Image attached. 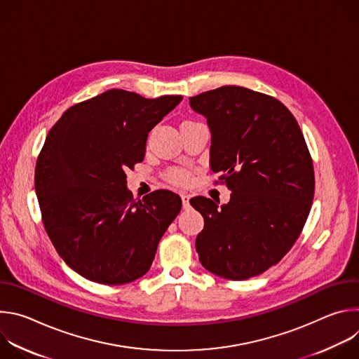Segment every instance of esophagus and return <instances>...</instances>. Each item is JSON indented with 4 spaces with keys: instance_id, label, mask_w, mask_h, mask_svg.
I'll list each match as a JSON object with an SVG mask.
<instances>
[{
    "instance_id": "34e87169",
    "label": "esophagus",
    "mask_w": 359,
    "mask_h": 359,
    "mask_svg": "<svg viewBox=\"0 0 359 359\" xmlns=\"http://www.w3.org/2000/svg\"><path fill=\"white\" fill-rule=\"evenodd\" d=\"M189 200H190V196H189V194H186V193H183V194H182V201H183V209H189V206H190V203H189Z\"/></svg>"
}]
</instances>
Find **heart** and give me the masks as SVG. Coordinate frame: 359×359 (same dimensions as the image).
I'll list each match as a JSON object with an SVG mask.
<instances>
[{
	"label": "heart",
	"mask_w": 359,
	"mask_h": 359,
	"mask_svg": "<svg viewBox=\"0 0 359 359\" xmlns=\"http://www.w3.org/2000/svg\"><path fill=\"white\" fill-rule=\"evenodd\" d=\"M166 177L172 184H184L189 182L190 172L186 169H172L168 172Z\"/></svg>",
	"instance_id": "obj_1"
}]
</instances>
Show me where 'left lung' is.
I'll list each match as a JSON object with an SVG mask.
<instances>
[{
  "label": "left lung",
  "mask_w": 359,
  "mask_h": 359,
  "mask_svg": "<svg viewBox=\"0 0 359 359\" xmlns=\"http://www.w3.org/2000/svg\"><path fill=\"white\" fill-rule=\"evenodd\" d=\"M208 119L210 168L224 173L230 201L193 197L204 229L198 260L227 280H247L276 266L290 251L310 215L314 168L292 114L273 96L222 86L189 97Z\"/></svg>",
  "instance_id": "obj_1"
}]
</instances>
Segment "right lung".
I'll return each mask as SVG.
<instances>
[{
  "label": "right lung",
  "mask_w": 359,
  "mask_h": 359,
  "mask_svg": "<svg viewBox=\"0 0 359 359\" xmlns=\"http://www.w3.org/2000/svg\"><path fill=\"white\" fill-rule=\"evenodd\" d=\"M182 99L109 89L71 107L49 130L35 168L42 222L86 280L121 285L144 276L179 215L182 198L170 190L136 201L125 170L143 161L149 132Z\"/></svg>",
  "instance_id": "1"
}]
</instances>
